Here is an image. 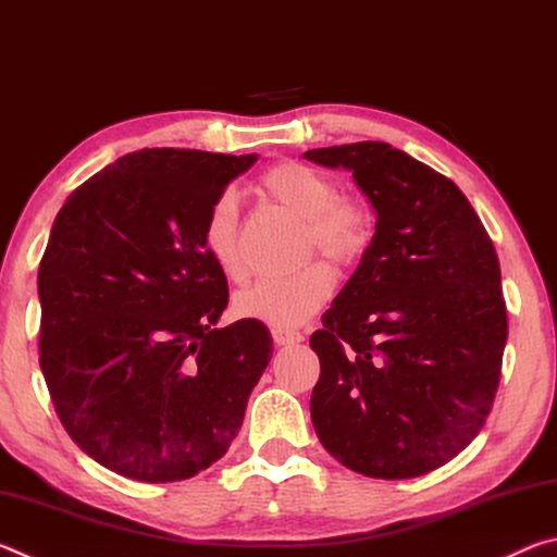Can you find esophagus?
I'll use <instances>...</instances> for the list:
<instances>
[{
	"instance_id": "1",
	"label": "esophagus",
	"mask_w": 557,
	"mask_h": 557,
	"mask_svg": "<svg viewBox=\"0 0 557 557\" xmlns=\"http://www.w3.org/2000/svg\"><path fill=\"white\" fill-rule=\"evenodd\" d=\"M299 332H295V329H272V342H275L277 346H292V344H299L301 342Z\"/></svg>"
}]
</instances>
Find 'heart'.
<instances>
[{
    "label": "heart",
    "instance_id": "obj_1",
    "mask_svg": "<svg viewBox=\"0 0 557 557\" xmlns=\"http://www.w3.org/2000/svg\"><path fill=\"white\" fill-rule=\"evenodd\" d=\"M262 191L282 209L307 223L309 248L336 262H351L369 243V225L354 203L338 199L332 178L299 162H282L260 178ZM203 245L225 277L240 280L245 265L238 248V201L221 194L211 203L203 225ZM334 292V272L326 262H309L295 275L260 277L235 295L243 319L275 329L307 322Z\"/></svg>",
    "mask_w": 557,
    "mask_h": 557
}]
</instances>
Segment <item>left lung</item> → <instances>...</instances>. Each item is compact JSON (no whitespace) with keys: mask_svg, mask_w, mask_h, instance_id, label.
<instances>
[{"mask_svg":"<svg viewBox=\"0 0 557 557\" xmlns=\"http://www.w3.org/2000/svg\"><path fill=\"white\" fill-rule=\"evenodd\" d=\"M305 159L351 172L375 213L371 245L309 338L322 366L317 437L363 476H422L479 435L502 379L494 243L455 182L391 145Z\"/></svg>","mask_w":557,"mask_h":557,"instance_id":"8db88e82","label":"left lung"}]
</instances>
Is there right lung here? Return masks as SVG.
I'll use <instances>...</instances> for the list:
<instances>
[{
    "instance_id": "add662e5",
    "label": "right lung",
    "mask_w": 557,
    "mask_h": 557,
    "mask_svg": "<svg viewBox=\"0 0 557 557\" xmlns=\"http://www.w3.org/2000/svg\"><path fill=\"white\" fill-rule=\"evenodd\" d=\"M258 154L139 149L65 199L39 265L41 371L75 445L147 484L228 451L272 356L268 326L215 329L228 285L211 203Z\"/></svg>"
}]
</instances>
